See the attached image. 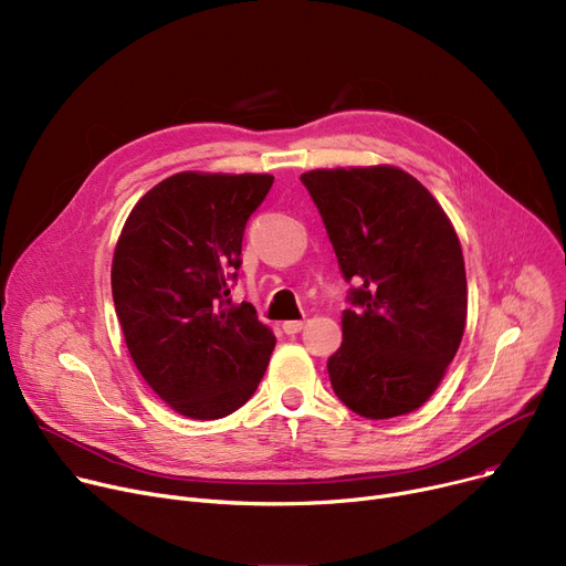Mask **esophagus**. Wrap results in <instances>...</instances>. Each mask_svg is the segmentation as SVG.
I'll use <instances>...</instances> for the list:
<instances>
[{"instance_id": "34e87169", "label": "esophagus", "mask_w": 566, "mask_h": 566, "mask_svg": "<svg viewBox=\"0 0 566 566\" xmlns=\"http://www.w3.org/2000/svg\"><path fill=\"white\" fill-rule=\"evenodd\" d=\"M304 328V322L302 319H290V322H283V331L287 336H294V334H298V331Z\"/></svg>"}]
</instances>
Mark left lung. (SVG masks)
<instances>
[{
	"label": "left lung",
	"mask_w": 566,
	"mask_h": 566,
	"mask_svg": "<svg viewBox=\"0 0 566 566\" xmlns=\"http://www.w3.org/2000/svg\"><path fill=\"white\" fill-rule=\"evenodd\" d=\"M345 281L343 345L328 379L354 413L386 420L422 407L467 326V270L457 232L413 176L397 166L302 176Z\"/></svg>",
	"instance_id": "obj_1"
}]
</instances>
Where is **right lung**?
I'll use <instances>...</instances> for the list:
<instances>
[{"label": "right lung", "instance_id": "1", "mask_svg": "<svg viewBox=\"0 0 566 566\" xmlns=\"http://www.w3.org/2000/svg\"><path fill=\"white\" fill-rule=\"evenodd\" d=\"M268 174L182 171L132 208L112 262V294L132 360L174 411L217 420L255 392L276 338L247 302L230 304L249 217Z\"/></svg>", "mask_w": 566, "mask_h": 566}]
</instances>
